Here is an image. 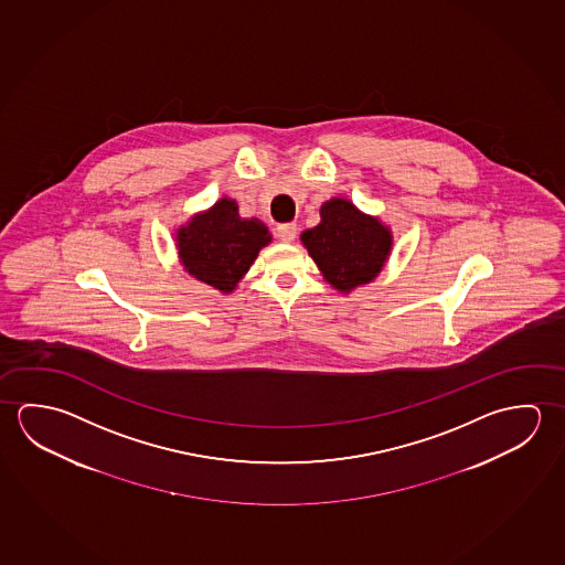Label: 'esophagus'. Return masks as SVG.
<instances>
[{"label":"esophagus","mask_w":565,"mask_h":565,"mask_svg":"<svg viewBox=\"0 0 565 565\" xmlns=\"http://www.w3.org/2000/svg\"><path fill=\"white\" fill-rule=\"evenodd\" d=\"M279 241L281 242H294L297 236L296 224H281L278 228Z\"/></svg>","instance_id":"esophagus-1"}]
</instances>
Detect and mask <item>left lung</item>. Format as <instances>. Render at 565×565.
I'll return each mask as SVG.
<instances>
[{"mask_svg":"<svg viewBox=\"0 0 565 565\" xmlns=\"http://www.w3.org/2000/svg\"><path fill=\"white\" fill-rule=\"evenodd\" d=\"M301 242L323 278L342 294L371 284L392 250V232L379 218L361 213L347 199L321 206V223L301 234Z\"/></svg>","mask_w":565,"mask_h":565,"instance_id":"left-lung-1","label":"left lung"}]
</instances>
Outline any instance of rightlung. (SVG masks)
<instances>
[{"label":"right lung","mask_w":565,"mask_h":565,"mask_svg":"<svg viewBox=\"0 0 565 565\" xmlns=\"http://www.w3.org/2000/svg\"><path fill=\"white\" fill-rule=\"evenodd\" d=\"M179 259L193 278L231 294L250 269L258 252L271 242L258 218H241L238 204L221 199L177 231Z\"/></svg>","instance_id":"add662e5"}]
</instances>
